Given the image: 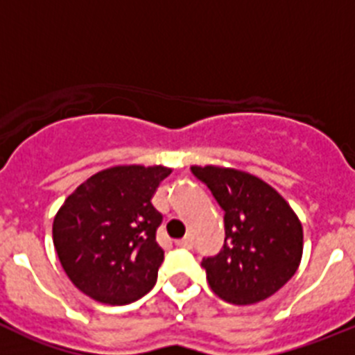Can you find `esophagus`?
<instances>
[{"label":"esophagus","instance_id":"obj_1","mask_svg":"<svg viewBox=\"0 0 355 355\" xmlns=\"http://www.w3.org/2000/svg\"><path fill=\"white\" fill-rule=\"evenodd\" d=\"M175 245L183 247V249H190V247H192V238H190V236L181 238V240L175 241Z\"/></svg>","mask_w":355,"mask_h":355}]
</instances>
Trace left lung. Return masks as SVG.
Instances as JSON below:
<instances>
[{
  "label": "left lung",
  "mask_w": 355,
  "mask_h": 355,
  "mask_svg": "<svg viewBox=\"0 0 355 355\" xmlns=\"http://www.w3.org/2000/svg\"><path fill=\"white\" fill-rule=\"evenodd\" d=\"M224 209V247L202 259L206 279L220 299L245 306L268 299L293 277L302 259L297 213L270 184L245 171L193 165Z\"/></svg>",
  "instance_id": "1"
}]
</instances>
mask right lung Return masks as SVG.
I'll return each instance as SVG.
<instances>
[{"label": "right lung", "instance_id": "obj_1", "mask_svg": "<svg viewBox=\"0 0 355 355\" xmlns=\"http://www.w3.org/2000/svg\"><path fill=\"white\" fill-rule=\"evenodd\" d=\"M172 172L163 165H117L90 175L53 220V243L67 277L90 299L135 302L155 286L163 249L162 213L150 199Z\"/></svg>", "mask_w": 355, "mask_h": 355}]
</instances>
